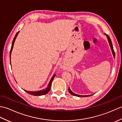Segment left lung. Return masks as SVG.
Masks as SVG:
<instances>
[{"mask_svg":"<svg viewBox=\"0 0 122 122\" xmlns=\"http://www.w3.org/2000/svg\"><path fill=\"white\" fill-rule=\"evenodd\" d=\"M106 36H107V39H108V42H109V44H110V46H111V50H112V53H113V56H114V57L115 56V52H114V49H113V45H112V41H111V38H110V37L109 36H108L107 34H105ZM68 91H69V93H70L71 94H72V95H74V96H76V97H90V96H91L92 95H78V94H75V93H74L73 92H72L71 91V90H70V88L69 87V89H68ZM93 95V94H92Z\"/></svg>","mask_w":122,"mask_h":122,"instance_id":"obj_1","label":"left lung"}]
</instances>
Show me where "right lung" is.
Listing matches in <instances>:
<instances>
[{"label":"right lung","instance_id":"right-lung-1","mask_svg":"<svg viewBox=\"0 0 122 122\" xmlns=\"http://www.w3.org/2000/svg\"><path fill=\"white\" fill-rule=\"evenodd\" d=\"M19 31L17 32V33H16V35H15V37L14 38V40H13V41H12L11 47V49H10V56H11V51H12V48H13V46H14V42H15V38H16L18 34V33H19ZM55 76H56L55 74L53 75V76L51 78L50 82H49V84L48 85L47 87H46L45 90H41V91H35V92L27 91H25V90H24V91H25V92H26L27 93H28V94H31V95H34V96H40V95H45L46 94H47V93L49 92V91H50V90L51 89L52 82L53 80L54 79V77H55Z\"/></svg>","mask_w":122,"mask_h":122}]
</instances>
